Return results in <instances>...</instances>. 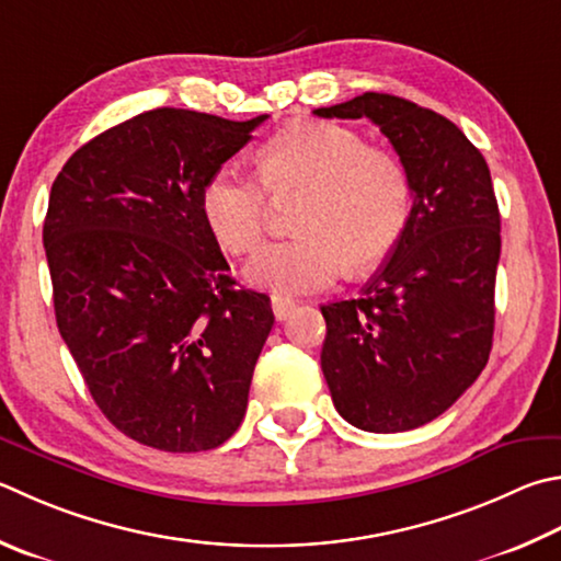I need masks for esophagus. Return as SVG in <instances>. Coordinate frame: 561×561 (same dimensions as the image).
<instances>
[{"mask_svg": "<svg viewBox=\"0 0 561 561\" xmlns=\"http://www.w3.org/2000/svg\"><path fill=\"white\" fill-rule=\"evenodd\" d=\"M291 309H294V301L291 299L282 297V294H274V297H272V311H274V316H277V321L287 319V316L291 313Z\"/></svg>", "mask_w": 561, "mask_h": 561, "instance_id": "obj_1", "label": "esophagus"}]
</instances>
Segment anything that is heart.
<instances>
[{"label":"heart","mask_w":561,"mask_h":561,"mask_svg":"<svg viewBox=\"0 0 561 561\" xmlns=\"http://www.w3.org/2000/svg\"><path fill=\"white\" fill-rule=\"evenodd\" d=\"M257 176L218 167L203 181L201 216L222 250L245 254L270 226L272 199L299 201V238L254 254L248 279L277 294L329 289L345 267L380 264L400 242L412 210V183L400 159L368 147L335 122H297L260 149Z\"/></svg>","instance_id":"heart-1"}]
</instances>
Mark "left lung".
Instances as JSON below:
<instances>
[{"label":"left lung","instance_id":"1","mask_svg":"<svg viewBox=\"0 0 561 561\" xmlns=\"http://www.w3.org/2000/svg\"><path fill=\"white\" fill-rule=\"evenodd\" d=\"M313 115L373 119L410 174V220L390 257L363 297L321 307L335 410L363 432H410L449 410L491 355L501 260L491 171L451 119L404 98L363 93Z\"/></svg>","mask_w":561,"mask_h":561}]
</instances>
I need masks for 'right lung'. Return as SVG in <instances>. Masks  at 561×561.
<instances>
[{
	"mask_svg": "<svg viewBox=\"0 0 561 561\" xmlns=\"http://www.w3.org/2000/svg\"><path fill=\"white\" fill-rule=\"evenodd\" d=\"M267 115L157 107L90 139L50 186L54 309L95 404L159 451L228 442L274 313L238 289L201 216V188Z\"/></svg>",
	"mask_w": 561,
	"mask_h": 561,
	"instance_id": "1",
	"label": "right lung"
}]
</instances>
